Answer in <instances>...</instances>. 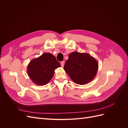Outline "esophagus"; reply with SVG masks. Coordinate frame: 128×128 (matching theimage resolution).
<instances>
[{
    "instance_id": "esophagus-1",
    "label": "esophagus",
    "mask_w": 128,
    "mask_h": 128,
    "mask_svg": "<svg viewBox=\"0 0 128 128\" xmlns=\"http://www.w3.org/2000/svg\"><path fill=\"white\" fill-rule=\"evenodd\" d=\"M64 61H62V62H61V66L62 67H64Z\"/></svg>"
}]
</instances>
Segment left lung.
<instances>
[{"label": "left lung", "instance_id": "8db88e82", "mask_svg": "<svg viewBox=\"0 0 128 128\" xmlns=\"http://www.w3.org/2000/svg\"><path fill=\"white\" fill-rule=\"evenodd\" d=\"M64 68L74 82L84 85L94 78L98 64L94 58L86 53L74 52L69 54Z\"/></svg>", "mask_w": 128, "mask_h": 128}]
</instances>
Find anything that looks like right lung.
Returning a JSON list of instances; mask_svg holds the SVG:
<instances>
[{"label": "right lung", "mask_w": 128, "mask_h": 128, "mask_svg": "<svg viewBox=\"0 0 128 128\" xmlns=\"http://www.w3.org/2000/svg\"><path fill=\"white\" fill-rule=\"evenodd\" d=\"M60 67V64L56 57L51 53H46L31 61L27 72L34 83L44 86L51 80L55 69Z\"/></svg>", "instance_id": "add662e5"}]
</instances>
